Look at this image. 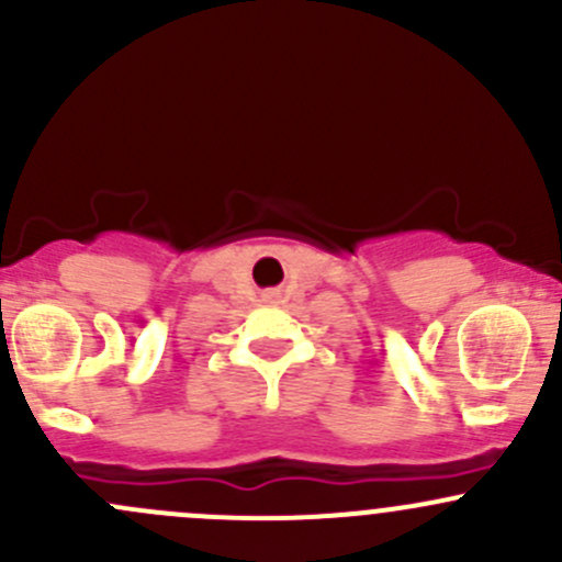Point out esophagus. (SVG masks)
Returning <instances> with one entry per match:
<instances>
[{"instance_id": "1", "label": "esophagus", "mask_w": 562, "mask_h": 562, "mask_svg": "<svg viewBox=\"0 0 562 562\" xmlns=\"http://www.w3.org/2000/svg\"><path fill=\"white\" fill-rule=\"evenodd\" d=\"M263 299H266V302H269V304H271V302H274V293H266V296H263Z\"/></svg>"}]
</instances>
